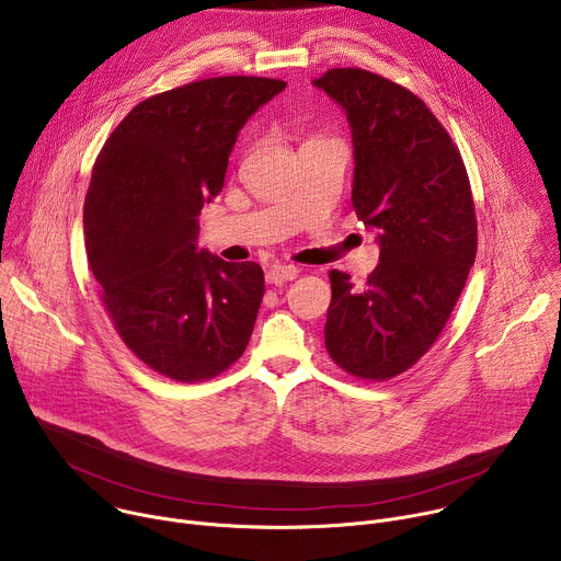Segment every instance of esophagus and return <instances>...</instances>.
Here are the masks:
<instances>
[{
	"label": "esophagus",
	"instance_id": "1",
	"mask_svg": "<svg viewBox=\"0 0 561 561\" xmlns=\"http://www.w3.org/2000/svg\"><path fill=\"white\" fill-rule=\"evenodd\" d=\"M299 275V268L293 264H277L266 273V282L268 284H284V282H293Z\"/></svg>",
	"mask_w": 561,
	"mask_h": 561
}]
</instances>
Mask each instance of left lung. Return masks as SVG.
Returning a JSON list of instances; mask_svg holds the SVG:
<instances>
[{"label":"left lung","mask_w":561,"mask_h":561,"mask_svg":"<svg viewBox=\"0 0 561 561\" xmlns=\"http://www.w3.org/2000/svg\"><path fill=\"white\" fill-rule=\"evenodd\" d=\"M353 135V208L375 230L379 264L357 290L331 271L327 351L362 379L411 368L439 337L477 253L468 175L428 106L386 77L331 68L312 79Z\"/></svg>","instance_id":"8db88e82"}]
</instances>
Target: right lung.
I'll return each mask as SVG.
<instances>
[{
  "label": "right lung",
  "instance_id": "add662e5",
  "mask_svg": "<svg viewBox=\"0 0 561 561\" xmlns=\"http://www.w3.org/2000/svg\"><path fill=\"white\" fill-rule=\"evenodd\" d=\"M286 89L202 79L137 104L106 139L84 202L87 255L124 344L178 381L219 375L249 346L264 297L255 262L197 247L244 124Z\"/></svg>",
  "mask_w": 561,
  "mask_h": 561
}]
</instances>
